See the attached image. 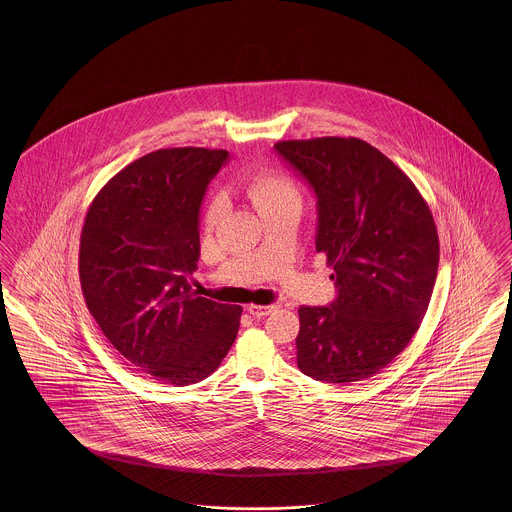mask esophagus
I'll return each instance as SVG.
<instances>
[{
    "mask_svg": "<svg viewBox=\"0 0 512 512\" xmlns=\"http://www.w3.org/2000/svg\"><path fill=\"white\" fill-rule=\"evenodd\" d=\"M278 310V306H274V304H270V306H257V304H249L248 311L253 315V317H257V319H261V317H266V315H270L272 311Z\"/></svg>",
    "mask_w": 512,
    "mask_h": 512,
    "instance_id": "1",
    "label": "esophagus"
}]
</instances>
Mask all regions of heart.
Here are the masks:
<instances>
[{
    "label": "heart",
    "instance_id": "1",
    "mask_svg": "<svg viewBox=\"0 0 512 512\" xmlns=\"http://www.w3.org/2000/svg\"><path fill=\"white\" fill-rule=\"evenodd\" d=\"M246 191L261 216L272 212V210H278L285 204H300L298 187L289 176H285L281 172L261 171L249 174L248 180H246ZM221 212H223V201L216 199L206 212L208 223L217 221Z\"/></svg>",
    "mask_w": 512,
    "mask_h": 512
}]
</instances>
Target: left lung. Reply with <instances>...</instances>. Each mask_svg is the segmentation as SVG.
Masks as SVG:
<instances>
[{
	"label": "left lung",
	"instance_id": "left-lung-1",
	"mask_svg": "<svg viewBox=\"0 0 512 512\" xmlns=\"http://www.w3.org/2000/svg\"><path fill=\"white\" fill-rule=\"evenodd\" d=\"M278 152L317 197L315 249L338 295L302 306L300 372L353 383L387 368L419 330L434 291L439 238L419 189L364 140H279Z\"/></svg>",
	"mask_w": 512,
	"mask_h": 512
}]
</instances>
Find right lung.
Instances as JSON below:
<instances>
[{"instance_id":"1","label":"right lung","mask_w":512,"mask_h":512,"mask_svg":"<svg viewBox=\"0 0 512 512\" xmlns=\"http://www.w3.org/2000/svg\"><path fill=\"white\" fill-rule=\"evenodd\" d=\"M229 152L167 148L110 178L86 214L78 272L86 306L114 349L163 385L216 372L242 306L197 296L199 212Z\"/></svg>"}]
</instances>
